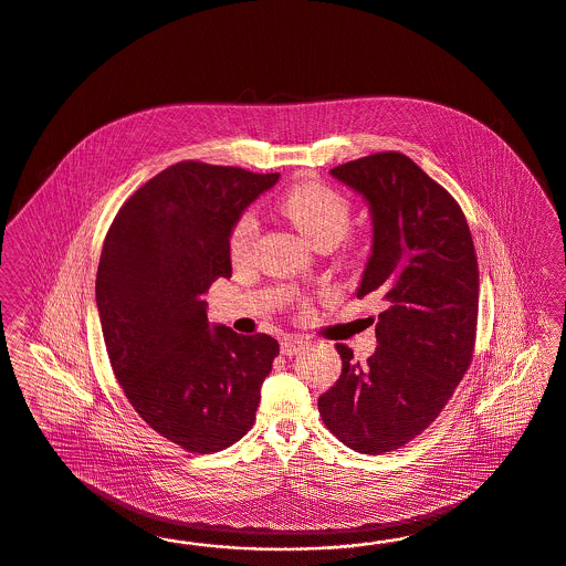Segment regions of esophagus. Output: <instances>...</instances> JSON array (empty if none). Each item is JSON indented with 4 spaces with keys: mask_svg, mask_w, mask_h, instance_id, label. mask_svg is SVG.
<instances>
[{
    "mask_svg": "<svg viewBox=\"0 0 566 566\" xmlns=\"http://www.w3.org/2000/svg\"><path fill=\"white\" fill-rule=\"evenodd\" d=\"M303 349H305V340H303V338H296V336H286V338L280 343V352H282V355H286V357L296 355V353H301Z\"/></svg>",
    "mask_w": 566,
    "mask_h": 566,
    "instance_id": "esophagus-1",
    "label": "esophagus"
}]
</instances>
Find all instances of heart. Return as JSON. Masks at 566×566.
<instances>
[{
    "instance_id": "1",
    "label": "heart",
    "mask_w": 566,
    "mask_h": 566,
    "mask_svg": "<svg viewBox=\"0 0 566 566\" xmlns=\"http://www.w3.org/2000/svg\"><path fill=\"white\" fill-rule=\"evenodd\" d=\"M284 214L312 242H338L352 223V202L326 184L310 181L294 186L280 202ZM259 234V219L254 211H242L234 219L228 234V251L234 261H244L253 251Z\"/></svg>"
}]
</instances>
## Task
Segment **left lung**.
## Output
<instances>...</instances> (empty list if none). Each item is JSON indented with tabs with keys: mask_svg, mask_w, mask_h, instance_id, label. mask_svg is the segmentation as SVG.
Instances as JSON below:
<instances>
[{
	"mask_svg": "<svg viewBox=\"0 0 566 566\" xmlns=\"http://www.w3.org/2000/svg\"><path fill=\"white\" fill-rule=\"evenodd\" d=\"M332 177L370 205L374 240L357 296L385 301L368 364L336 345L343 371L317 399L332 434L359 453L403 448L429 429L474 353L479 263L467 217L410 156L378 153Z\"/></svg>",
	"mask_w": 566,
	"mask_h": 566,
	"instance_id": "obj_1",
	"label": "left lung"
}]
</instances>
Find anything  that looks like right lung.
<instances>
[{
    "instance_id": "add662e5",
    "label": "right lung",
    "mask_w": 566,
    "mask_h": 566,
    "mask_svg": "<svg viewBox=\"0 0 566 566\" xmlns=\"http://www.w3.org/2000/svg\"><path fill=\"white\" fill-rule=\"evenodd\" d=\"M277 179L181 160L125 200L102 247L96 303L118 385L150 429L190 453L251 430L280 353L268 334L211 328L205 301L232 275L235 217Z\"/></svg>"
}]
</instances>
